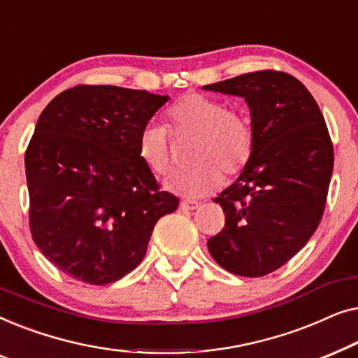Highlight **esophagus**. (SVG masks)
<instances>
[{
	"label": "esophagus",
	"mask_w": 358,
	"mask_h": 358,
	"mask_svg": "<svg viewBox=\"0 0 358 358\" xmlns=\"http://www.w3.org/2000/svg\"><path fill=\"white\" fill-rule=\"evenodd\" d=\"M200 207L199 202H190V200H184L180 202V208L185 210V212H192V210H197Z\"/></svg>",
	"instance_id": "1"
}]
</instances>
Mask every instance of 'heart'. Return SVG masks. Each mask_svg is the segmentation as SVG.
Instances as JSON below:
<instances>
[{"label":"heart","instance_id":"heart-1","mask_svg":"<svg viewBox=\"0 0 358 358\" xmlns=\"http://www.w3.org/2000/svg\"><path fill=\"white\" fill-rule=\"evenodd\" d=\"M164 127L148 124L140 131L136 153L156 176L171 168V137L194 140V169L179 171L166 179L164 187L184 197L197 199L215 192L223 174L231 178L246 168L254 150V134L246 117L228 109L213 97L189 92L166 110Z\"/></svg>","mask_w":358,"mask_h":358}]
</instances>
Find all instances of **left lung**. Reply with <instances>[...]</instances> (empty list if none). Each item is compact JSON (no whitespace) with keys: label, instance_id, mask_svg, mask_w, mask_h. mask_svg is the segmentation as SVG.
<instances>
[{"label":"left lung","instance_id":"left-lung-1","mask_svg":"<svg viewBox=\"0 0 358 358\" xmlns=\"http://www.w3.org/2000/svg\"><path fill=\"white\" fill-rule=\"evenodd\" d=\"M202 90L243 97L254 134L248 166L213 200L224 228L208 239V251L234 275H267L321 222L334 166L324 117L305 85L282 71L248 73Z\"/></svg>","mask_w":358,"mask_h":358}]
</instances>
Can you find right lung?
<instances>
[{
	"instance_id": "add662e5",
	"label": "right lung",
	"mask_w": 358,
	"mask_h": 358,
	"mask_svg": "<svg viewBox=\"0 0 358 358\" xmlns=\"http://www.w3.org/2000/svg\"><path fill=\"white\" fill-rule=\"evenodd\" d=\"M169 96L76 86L48 102L26 151L32 238L62 272L107 285L143 261L156 222L178 208L136 153Z\"/></svg>"
}]
</instances>
